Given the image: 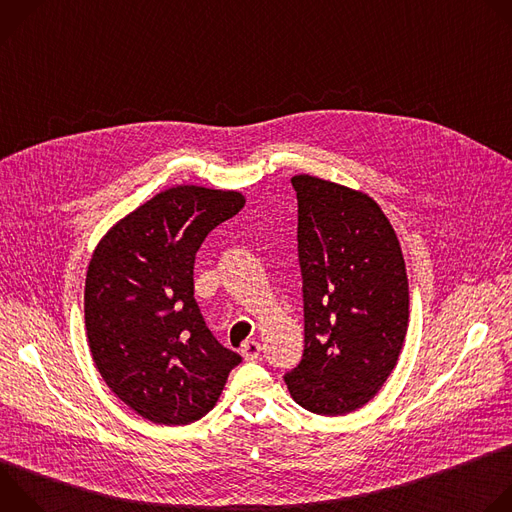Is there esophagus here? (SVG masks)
<instances>
[{
	"label": "esophagus",
	"instance_id": "34e87169",
	"mask_svg": "<svg viewBox=\"0 0 512 512\" xmlns=\"http://www.w3.org/2000/svg\"><path fill=\"white\" fill-rule=\"evenodd\" d=\"M241 354H243L247 360H255V358H259V354H261V346H259V342H255V340H247V342L243 344V348H241Z\"/></svg>",
	"mask_w": 512,
	"mask_h": 512
}]
</instances>
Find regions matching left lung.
Returning a JSON list of instances; mask_svg holds the SVG:
<instances>
[{
    "instance_id": "obj_1",
    "label": "left lung",
    "mask_w": 512,
    "mask_h": 512,
    "mask_svg": "<svg viewBox=\"0 0 512 512\" xmlns=\"http://www.w3.org/2000/svg\"><path fill=\"white\" fill-rule=\"evenodd\" d=\"M291 184L298 192L304 356L283 379L304 409L346 415L379 393L399 360L409 324L405 259L369 194L310 174Z\"/></svg>"
}]
</instances>
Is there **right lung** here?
I'll list each match as a JSON object with an SVG mask.
<instances>
[{
    "label": "right lung",
    "instance_id": "1",
    "mask_svg": "<svg viewBox=\"0 0 512 512\" xmlns=\"http://www.w3.org/2000/svg\"><path fill=\"white\" fill-rule=\"evenodd\" d=\"M243 206L237 190L168 188L123 216L93 251L89 348L107 387L143 419L186 425L204 417L241 362L204 324L194 259L206 235Z\"/></svg>",
    "mask_w": 512,
    "mask_h": 512
}]
</instances>
